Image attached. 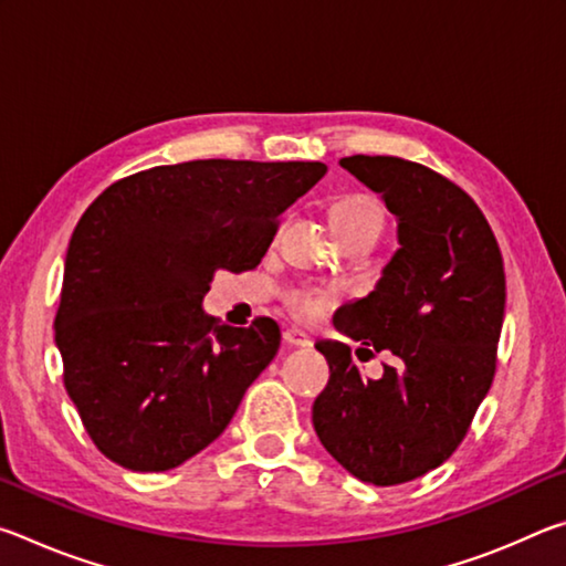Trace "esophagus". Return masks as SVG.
Here are the masks:
<instances>
[{"mask_svg": "<svg viewBox=\"0 0 566 566\" xmlns=\"http://www.w3.org/2000/svg\"><path fill=\"white\" fill-rule=\"evenodd\" d=\"M282 339H284V344H290V347H312L310 334H304L302 329H296V327L284 329Z\"/></svg>", "mask_w": 566, "mask_h": 566, "instance_id": "34e87169", "label": "esophagus"}]
</instances>
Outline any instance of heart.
<instances>
[{"instance_id": "obj_1", "label": "heart", "mask_w": 566, "mask_h": 566, "mask_svg": "<svg viewBox=\"0 0 566 566\" xmlns=\"http://www.w3.org/2000/svg\"><path fill=\"white\" fill-rule=\"evenodd\" d=\"M332 224H385V212L375 197L369 195H352L339 199L332 207ZM342 300V286H310V290H296L290 294V310L296 319L312 322L317 319L324 310Z\"/></svg>"}]
</instances>
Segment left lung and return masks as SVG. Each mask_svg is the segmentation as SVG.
Instances as JSON below:
<instances>
[{"label":"left lung","instance_id":"8db88e82","mask_svg":"<svg viewBox=\"0 0 566 566\" xmlns=\"http://www.w3.org/2000/svg\"><path fill=\"white\" fill-rule=\"evenodd\" d=\"M339 165L397 217L399 249L375 292L334 314L354 352L399 359L361 375L349 344L322 339L329 385L312 407L324 449L361 482H411L452 457L492 387L504 322V264L482 209L454 181L399 157Z\"/></svg>","mask_w":566,"mask_h":566}]
</instances>
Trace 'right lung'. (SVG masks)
Here are the masks:
<instances>
[{"label": "right lung", "instance_id": "obj_1", "mask_svg": "<svg viewBox=\"0 0 566 566\" xmlns=\"http://www.w3.org/2000/svg\"><path fill=\"white\" fill-rule=\"evenodd\" d=\"M327 175L322 161L195 159L114 181L74 227L54 339L64 387L99 452L167 472L224 432L280 349L260 317H205L219 270H254L276 217Z\"/></svg>", "mask_w": 566, "mask_h": 566}]
</instances>
